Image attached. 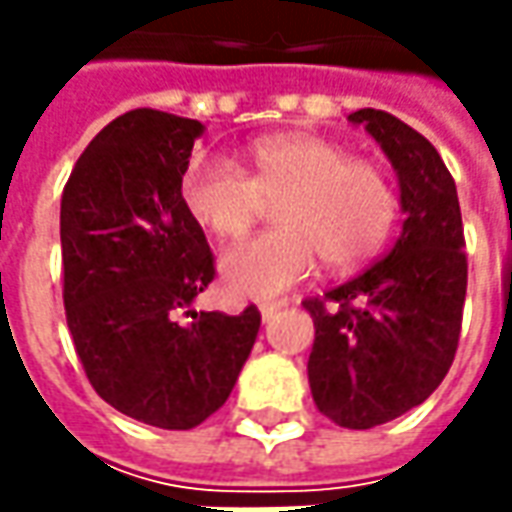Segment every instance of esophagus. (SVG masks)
Listing matches in <instances>:
<instances>
[{"label":"esophagus","instance_id":"obj_1","mask_svg":"<svg viewBox=\"0 0 512 512\" xmlns=\"http://www.w3.org/2000/svg\"><path fill=\"white\" fill-rule=\"evenodd\" d=\"M282 307H285V302H262V305H259V310H262V319H265V322L267 319H273Z\"/></svg>","mask_w":512,"mask_h":512}]
</instances>
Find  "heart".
Listing matches in <instances>:
<instances>
[{
	"label": "heart",
	"instance_id": "heart-1",
	"mask_svg": "<svg viewBox=\"0 0 512 512\" xmlns=\"http://www.w3.org/2000/svg\"><path fill=\"white\" fill-rule=\"evenodd\" d=\"M187 216L236 242L265 202L276 225L222 259V282L239 299H270L313 270L336 273L370 262L399 219V193L384 165L316 133H276L247 148V173L222 156H196L182 173Z\"/></svg>",
	"mask_w": 512,
	"mask_h": 512
}]
</instances>
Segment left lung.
I'll return each instance as SVG.
<instances>
[{
  "instance_id": "8db88e82",
  "label": "left lung",
  "mask_w": 512,
  "mask_h": 512,
  "mask_svg": "<svg viewBox=\"0 0 512 512\" xmlns=\"http://www.w3.org/2000/svg\"><path fill=\"white\" fill-rule=\"evenodd\" d=\"M347 119L387 153L404 225L382 262L302 302L316 327L307 379L330 422L370 430L422 404L447 376L462 333L467 256L456 182L439 150L384 110Z\"/></svg>"
}]
</instances>
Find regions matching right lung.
<instances>
[{
    "label": "right lung",
    "instance_id": "obj_1",
    "mask_svg": "<svg viewBox=\"0 0 512 512\" xmlns=\"http://www.w3.org/2000/svg\"><path fill=\"white\" fill-rule=\"evenodd\" d=\"M202 130L150 108L113 119L70 170L59 213L62 299L85 376L110 407L162 430H190L227 402L262 325L256 305L190 310L216 276L179 196Z\"/></svg>",
    "mask_w": 512,
    "mask_h": 512
}]
</instances>
